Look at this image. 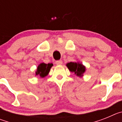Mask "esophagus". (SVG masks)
Here are the masks:
<instances>
[{"label":"esophagus","instance_id":"34e87169","mask_svg":"<svg viewBox=\"0 0 122 122\" xmlns=\"http://www.w3.org/2000/svg\"><path fill=\"white\" fill-rule=\"evenodd\" d=\"M62 60H57V61H56V65H62Z\"/></svg>","mask_w":122,"mask_h":122}]
</instances>
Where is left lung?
Listing matches in <instances>:
<instances>
[{
    "label": "left lung",
    "instance_id": "1",
    "mask_svg": "<svg viewBox=\"0 0 122 122\" xmlns=\"http://www.w3.org/2000/svg\"><path fill=\"white\" fill-rule=\"evenodd\" d=\"M66 66L71 72L79 77H82L86 71V66L79 62H70L66 64Z\"/></svg>",
    "mask_w": 122,
    "mask_h": 122
}]
</instances>
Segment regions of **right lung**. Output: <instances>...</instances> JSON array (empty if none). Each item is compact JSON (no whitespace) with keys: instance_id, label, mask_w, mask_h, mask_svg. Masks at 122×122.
Returning <instances> with one entry per match:
<instances>
[{"instance_id":"1","label":"right lung","mask_w":122,"mask_h":122,"mask_svg":"<svg viewBox=\"0 0 122 122\" xmlns=\"http://www.w3.org/2000/svg\"><path fill=\"white\" fill-rule=\"evenodd\" d=\"M52 63L46 64L45 63H41L38 66L36 71H35V75L41 77H45L48 74L51 70V68L52 66Z\"/></svg>"}]
</instances>
